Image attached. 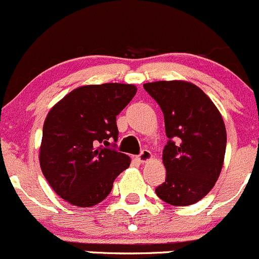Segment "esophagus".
<instances>
[{
	"instance_id": "obj_1",
	"label": "esophagus",
	"mask_w": 259,
	"mask_h": 259,
	"mask_svg": "<svg viewBox=\"0 0 259 259\" xmlns=\"http://www.w3.org/2000/svg\"><path fill=\"white\" fill-rule=\"evenodd\" d=\"M151 158H152V153H151V151H148V150H143L142 152L138 155V161H140V162H142V163L148 162Z\"/></svg>"
}]
</instances>
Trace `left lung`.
<instances>
[{
    "label": "left lung",
    "mask_w": 259,
    "mask_h": 259,
    "mask_svg": "<svg viewBox=\"0 0 259 259\" xmlns=\"http://www.w3.org/2000/svg\"><path fill=\"white\" fill-rule=\"evenodd\" d=\"M165 117L162 152L166 180L156 188L175 206L198 203L215 185L224 162L227 131L219 109L199 87L185 80L143 84Z\"/></svg>",
    "instance_id": "1"
}]
</instances>
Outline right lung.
<instances>
[{
  "label": "right lung",
  "mask_w": 259,
  "mask_h": 259,
  "mask_svg": "<svg viewBox=\"0 0 259 259\" xmlns=\"http://www.w3.org/2000/svg\"><path fill=\"white\" fill-rule=\"evenodd\" d=\"M133 84L83 85L49 111L42 127L40 167L54 191L79 208L108 196L131 158L111 146L118 138L116 117L132 101Z\"/></svg>",
  "instance_id": "1"
}]
</instances>
